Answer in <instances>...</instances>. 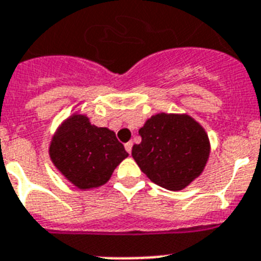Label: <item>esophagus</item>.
<instances>
[{
    "instance_id": "34e87169",
    "label": "esophagus",
    "mask_w": 261,
    "mask_h": 261,
    "mask_svg": "<svg viewBox=\"0 0 261 261\" xmlns=\"http://www.w3.org/2000/svg\"><path fill=\"white\" fill-rule=\"evenodd\" d=\"M124 146H125V150H126V152H128V153H130V152H132V146H133V142H132V141L126 142V144H125V145H124Z\"/></svg>"
}]
</instances>
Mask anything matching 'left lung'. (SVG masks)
Here are the masks:
<instances>
[{
  "instance_id": "left-lung-1",
  "label": "left lung",
  "mask_w": 261,
  "mask_h": 261,
  "mask_svg": "<svg viewBox=\"0 0 261 261\" xmlns=\"http://www.w3.org/2000/svg\"><path fill=\"white\" fill-rule=\"evenodd\" d=\"M141 142L132 155L155 185L178 191L199 177L210 155L204 129L189 115L158 113L139 130Z\"/></svg>"
}]
</instances>
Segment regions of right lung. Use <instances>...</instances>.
Masks as SVG:
<instances>
[{"label":"right lung","instance_id":"obj_1","mask_svg":"<svg viewBox=\"0 0 261 261\" xmlns=\"http://www.w3.org/2000/svg\"><path fill=\"white\" fill-rule=\"evenodd\" d=\"M55 168L80 190L99 188L128 157L113 130L92 125L84 115H72L59 126L50 144Z\"/></svg>","mask_w":261,"mask_h":261}]
</instances>
